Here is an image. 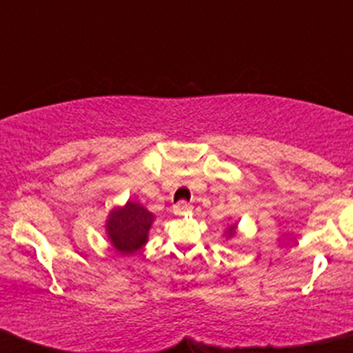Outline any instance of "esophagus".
Instances as JSON below:
<instances>
[{"mask_svg": "<svg viewBox=\"0 0 353 353\" xmlns=\"http://www.w3.org/2000/svg\"><path fill=\"white\" fill-rule=\"evenodd\" d=\"M190 209H192V205L188 204V202H177L172 208V212L176 214V216H184V214L190 212Z\"/></svg>", "mask_w": 353, "mask_h": 353, "instance_id": "esophagus-1", "label": "esophagus"}]
</instances>
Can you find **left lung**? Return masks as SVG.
<instances>
[{"instance_id":"obj_1","label":"left lung","mask_w":353,"mask_h":353,"mask_svg":"<svg viewBox=\"0 0 353 353\" xmlns=\"http://www.w3.org/2000/svg\"><path fill=\"white\" fill-rule=\"evenodd\" d=\"M239 232V222L237 221H230L228 225L224 228V239L225 242H229L230 239H234Z\"/></svg>"}]
</instances>
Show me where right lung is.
I'll use <instances>...</instances> for the list:
<instances>
[{"mask_svg":"<svg viewBox=\"0 0 353 353\" xmlns=\"http://www.w3.org/2000/svg\"><path fill=\"white\" fill-rule=\"evenodd\" d=\"M156 216L136 201H128L123 205H114L109 210L104 232L109 244L121 255H132L148 244Z\"/></svg>","mask_w":353,"mask_h":353,"instance_id":"obj_1","label":"right lung"}]
</instances>
